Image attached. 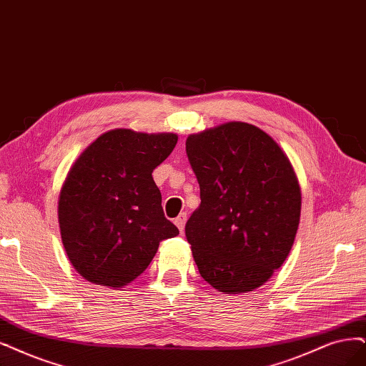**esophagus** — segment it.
Returning <instances> with one entry per match:
<instances>
[{
  "mask_svg": "<svg viewBox=\"0 0 366 366\" xmlns=\"http://www.w3.org/2000/svg\"><path fill=\"white\" fill-rule=\"evenodd\" d=\"M185 222H187V214L185 212H181L178 217L174 219V224H176V227L179 229V232L182 234L184 232V227H185Z\"/></svg>",
  "mask_w": 366,
  "mask_h": 366,
  "instance_id": "obj_1",
  "label": "esophagus"
}]
</instances>
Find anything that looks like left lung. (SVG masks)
I'll return each mask as SVG.
<instances>
[{"label": "left lung", "mask_w": 366, "mask_h": 366, "mask_svg": "<svg viewBox=\"0 0 366 366\" xmlns=\"http://www.w3.org/2000/svg\"><path fill=\"white\" fill-rule=\"evenodd\" d=\"M200 205L185 224L200 276L224 294L262 287L288 258L300 223L302 192L273 137L227 122L185 142Z\"/></svg>", "instance_id": "8db88e82"}]
</instances>
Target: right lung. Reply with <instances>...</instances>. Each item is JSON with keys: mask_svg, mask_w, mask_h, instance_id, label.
<instances>
[{"mask_svg": "<svg viewBox=\"0 0 366 366\" xmlns=\"http://www.w3.org/2000/svg\"><path fill=\"white\" fill-rule=\"evenodd\" d=\"M178 134L117 128L101 134L71 166L59 196L61 242L78 274L124 288L151 264L162 239L179 234L164 217L152 172Z\"/></svg>", "mask_w": 366, "mask_h": 366, "instance_id": "add662e5", "label": "right lung"}]
</instances>
